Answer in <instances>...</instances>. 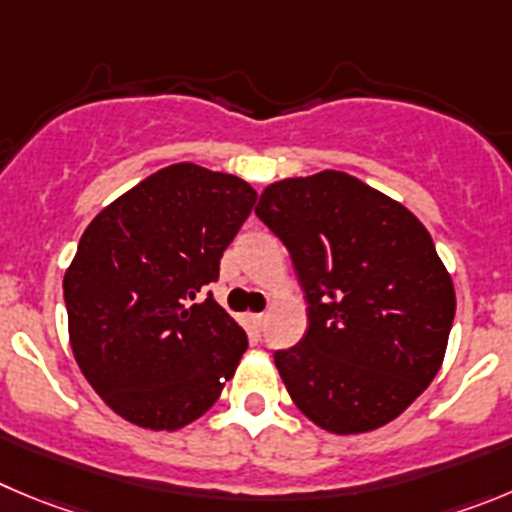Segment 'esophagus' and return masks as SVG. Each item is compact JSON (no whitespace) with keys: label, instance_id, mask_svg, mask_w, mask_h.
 Wrapping results in <instances>:
<instances>
[{"label":"esophagus","instance_id":"1","mask_svg":"<svg viewBox=\"0 0 512 512\" xmlns=\"http://www.w3.org/2000/svg\"><path fill=\"white\" fill-rule=\"evenodd\" d=\"M250 321H252V326L262 328V326H265V321H267V313H250Z\"/></svg>","mask_w":512,"mask_h":512}]
</instances>
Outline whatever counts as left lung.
<instances>
[{
  "instance_id": "left-lung-1",
  "label": "left lung",
  "mask_w": 512,
  "mask_h": 512,
  "mask_svg": "<svg viewBox=\"0 0 512 512\" xmlns=\"http://www.w3.org/2000/svg\"><path fill=\"white\" fill-rule=\"evenodd\" d=\"M257 217L293 257L308 331L275 353L295 407L331 434L394 422L432 384L455 321V285L404 204L343 171L265 186Z\"/></svg>"
}]
</instances>
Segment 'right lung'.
Here are the masks:
<instances>
[{
  "label": "right lung",
  "mask_w": 512,
  "mask_h": 512,
  "mask_svg": "<svg viewBox=\"0 0 512 512\" xmlns=\"http://www.w3.org/2000/svg\"><path fill=\"white\" fill-rule=\"evenodd\" d=\"M257 191L245 179L171 164L95 214L65 270L70 348L88 384L126 422L174 432L234 376L247 336L207 298Z\"/></svg>",
  "instance_id": "add662e5"
}]
</instances>
